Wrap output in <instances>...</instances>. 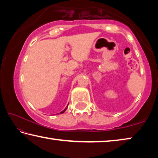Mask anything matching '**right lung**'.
Listing matches in <instances>:
<instances>
[{"label": "right lung", "instance_id": "add662e5", "mask_svg": "<svg viewBox=\"0 0 158 158\" xmlns=\"http://www.w3.org/2000/svg\"><path fill=\"white\" fill-rule=\"evenodd\" d=\"M68 106H66V107H65V109H64V110H63L62 111H61V112H60V114H63V113H64V112H65V111H66V109H67V108H68Z\"/></svg>", "mask_w": 158, "mask_h": 158}]
</instances>
